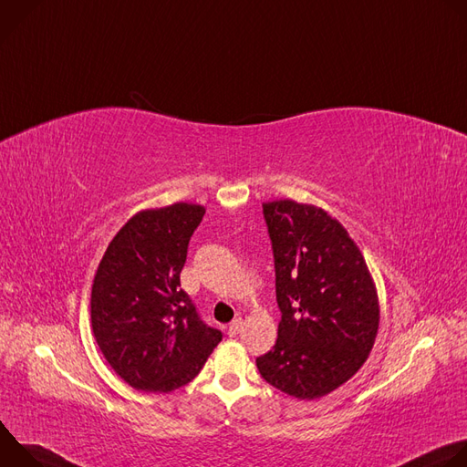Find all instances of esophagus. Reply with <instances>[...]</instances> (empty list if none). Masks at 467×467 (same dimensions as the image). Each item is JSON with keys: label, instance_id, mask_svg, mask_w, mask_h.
I'll list each match as a JSON object with an SVG mask.
<instances>
[{"label": "esophagus", "instance_id": "obj_1", "mask_svg": "<svg viewBox=\"0 0 467 467\" xmlns=\"http://www.w3.org/2000/svg\"><path fill=\"white\" fill-rule=\"evenodd\" d=\"M242 317H236V319H233V323L229 325V332H227V335L229 337H236L238 335V332L242 330Z\"/></svg>", "mask_w": 467, "mask_h": 467}]
</instances>
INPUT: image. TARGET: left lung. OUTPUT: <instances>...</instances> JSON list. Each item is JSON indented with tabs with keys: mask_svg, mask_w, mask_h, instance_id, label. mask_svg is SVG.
I'll use <instances>...</instances> for the list:
<instances>
[{
	"mask_svg": "<svg viewBox=\"0 0 467 467\" xmlns=\"http://www.w3.org/2000/svg\"><path fill=\"white\" fill-rule=\"evenodd\" d=\"M272 240L277 342L256 358L262 379L297 399H316L366 362L379 328V303L366 260L325 211L290 199L264 203Z\"/></svg>",
	"mask_w": 467,
	"mask_h": 467,
	"instance_id": "1",
	"label": "left lung"
}]
</instances>
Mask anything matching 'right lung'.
<instances>
[{
  "mask_svg": "<svg viewBox=\"0 0 467 467\" xmlns=\"http://www.w3.org/2000/svg\"><path fill=\"white\" fill-rule=\"evenodd\" d=\"M205 216L175 203L132 216L109 244L92 285L96 342L132 388L171 391L188 384L222 342L181 288L188 244Z\"/></svg>",
  "mask_w": 467,
  "mask_h": 467,
  "instance_id": "obj_1",
  "label": "right lung"
}]
</instances>
